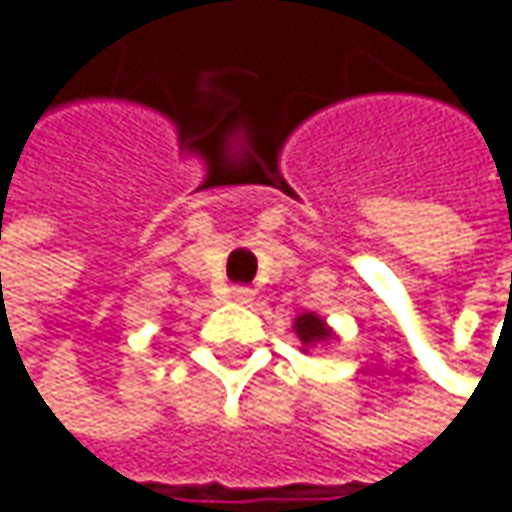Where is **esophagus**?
Returning <instances> with one entry per match:
<instances>
[{"label": "esophagus", "mask_w": 512, "mask_h": 512, "mask_svg": "<svg viewBox=\"0 0 512 512\" xmlns=\"http://www.w3.org/2000/svg\"><path fill=\"white\" fill-rule=\"evenodd\" d=\"M234 299H237L240 305H249V302L255 299V290L246 287V284H237V287H234Z\"/></svg>", "instance_id": "obj_1"}]
</instances>
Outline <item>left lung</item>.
<instances>
[{"mask_svg":"<svg viewBox=\"0 0 512 512\" xmlns=\"http://www.w3.org/2000/svg\"><path fill=\"white\" fill-rule=\"evenodd\" d=\"M293 329H296V335H299V341H302L305 347H311V344H320V341H329V338H332V332L326 329V323H323L317 314H299V317H296V323H293Z\"/></svg>","mask_w":512,"mask_h":512,"instance_id":"left-lung-1","label":"left lung"}]
</instances>
